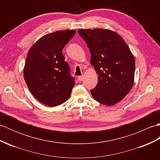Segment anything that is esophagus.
Returning a JSON list of instances; mask_svg holds the SVG:
<instances>
[{"label": "esophagus", "mask_w": 160, "mask_h": 160, "mask_svg": "<svg viewBox=\"0 0 160 160\" xmlns=\"http://www.w3.org/2000/svg\"><path fill=\"white\" fill-rule=\"evenodd\" d=\"M83 78H84L83 76H80L78 77V80H79V81H82Z\"/></svg>", "instance_id": "esophagus-1"}]
</instances>
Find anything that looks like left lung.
Returning <instances> with one entry per match:
<instances>
[{
    "mask_svg": "<svg viewBox=\"0 0 160 160\" xmlns=\"http://www.w3.org/2000/svg\"><path fill=\"white\" fill-rule=\"evenodd\" d=\"M91 53V64L98 75V84L91 90L98 102L112 106L123 99L134 83L133 55L122 36L112 30L78 29Z\"/></svg>",
    "mask_w": 160,
    "mask_h": 160,
    "instance_id": "left-lung-1",
    "label": "left lung"
}]
</instances>
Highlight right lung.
<instances>
[{
    "mask_svg": "<svg viewBox=\"0 0 160 160\" xmlns=\"http://www.w3.org/2000/svg\"><path fill=\"white\" fill-rule=\"evenodd\" d=\"M76 30L49 33L33 44L27 55L23 75L30 92L51 107L69 99L75 84L62 50Z\"/></svg>",
    "mask_w": 160,
    "mask_h": 160,
    "instance_id": "right-lung-1",
    "label": "right lung"
}]
</instances>
